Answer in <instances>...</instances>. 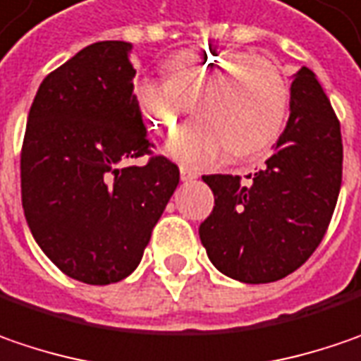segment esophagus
<instances>
[{"label": "esophagus", "mask_w": 361, "mask_h": 361, "mask_svg": "<svg viewBox=\"0 0 361 361\" xmlns=\"http://www.w3.org/2000/svg\"><path fill=\"white\" fill-rule=\"evenodd\" d=\"M199 176V172L192 171L189 166H180V180L183 183H189V180H195Z\"/></svg>", "instance_id": "obj_1"}]
</instances>
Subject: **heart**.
Returning <instances> with one entry per match:
<instances>
[{
  "label": "heart",
  "mask_w": 361,
  "mask_h": 361,
  "mask_svg": "<svg viewBox=\"0 0 361 361\" xmlns=\"http://www.w3.org/2000/svg\"><path fill=\"white\" fill-rule=\"evenodd\" d=\"M164 75L135 81L134 101L148 130L158 135H171L195 101L199 119L164 148L174 160L209 166L229 152L247 160L279 140L290 91L270 61L247 50L185 48L164 61Z\"/></svg>",
  "instance_id": "b5f03b06"
}]
</instances>
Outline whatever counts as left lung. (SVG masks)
Returning <instances> with one entry per match:
<instances>
[{
    "label": "left lung",
    "mask_w": 361,
    "mask_h": 361,
    "mask_svg": "<svg viewBox=\"0 0 361 361\" xmlns=\"http://www.w3.org/2000/svg\"><path fill=\"white\" fill-rule=\"evenodd\" d=\"M339 121L315 73L300 66L290 85V116L274 154L247 183L209 174L215 207L199 227L213 266L229 279L264 284L311 258L331 221L341 187Z\"/></svg>",
    "instance_id": "1"
}]
</instances>
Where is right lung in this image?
Wrapping results in <instances>:
<instances>
[{
  "instance_id": "obj_1",
  "label": "right lung",
  "mask_w": 361,
  "mask_h": 361,
  "mask_svg": "<svg viewBox=\"0 0 361 361\" xmlns=\"http://www.w3.org/2000/svg\"><path fill=\"white\" fill-rule=\"evenodd\" d=\"M132 44L105 40L52 71L34 97L22 146V207L40 250L66 276H130L178 185V166L150 152L135 107Z\"/></svg>"
}]
</instances>
